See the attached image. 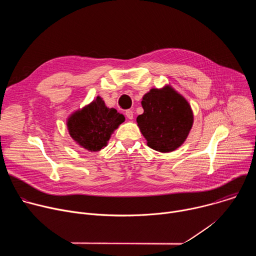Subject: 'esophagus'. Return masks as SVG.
I'll return each instance as SVG.
<instances>
[{
  "mask_svg": "<svg viewBox=\"0 0 256 256\" xmlns=\"http://www.w3.org/2000/svg\"><path fill=\"white\" fill-rule=\"evenodd\" d=\"M126 116L128 120H132V118H134V112H132V110H126Z\"/></svg>",
  "mask_w": 256,
  "mask_h": 256,
  "instance_id": "1",
  "label": "esophagus"
}]
</instances>
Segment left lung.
Instances as JSON below:
<instances>
[{
	"label": "left lung",
	"mask_w": 256,
	"mask_h": 256,
	"mask_svg": "<svg viewBox=\"0 0 256 256\" xmlns=\"http://www.w3.org/2000/svg\"><path fill=\"white\" fill-rule=\"evenodd\" d=\"M140 103L144 114L136 118V124L149 147L161 153L178 149L194 124L188 101L171 85H165L152 88Z\"/></svg>",
	"instance_id": "left-lung-1"
}]
</instances>
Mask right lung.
Segmentation results:
<instances>
[{"label": "right lung", "instance_id": "right-lung-1", "mask_svg": "<svg viewBox=\"0 0 256 256\" xmlns=\"http://www.w3.org/2000/svg\"><path fill=\"white\" fill-rule=\"evenodd\" d=\"M124 114L105 105L97 96L92 102L78 109L66 118L68 134L81 148L98 152L105 148L114 130L124 122Z\"/></svg>", "mask_w": 256, "mask_h": 256}]
</instances>
